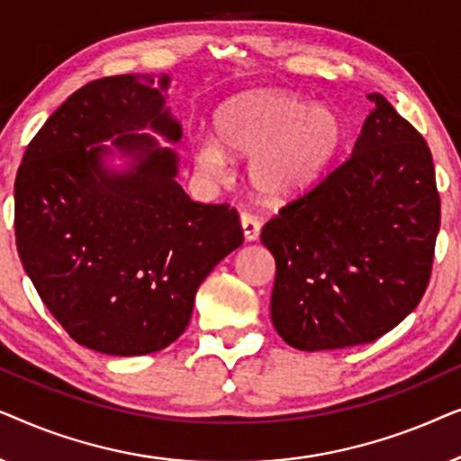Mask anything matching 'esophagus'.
<instances>
[{
	"instance_id": "34e87169",
	"label": "esophagus",
	"mask_w": 461,
	"mask_h": 461,
	"mask_svg": "<svg viewBox=\"0 0 461 461\" xmlns=\"http://www.w3.org/2000/svg\"><path fill=\"white\" fill-rule=\"evenodd\" d=\"M241 229L245 241H256V239L260 237V222H258V218L251 216V213H243L241 216Z\"/></svg>"
}]
</instances>
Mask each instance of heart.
<instances>
[{"instance_id": "obj_1", "label": "heart", "mask_w": 461, "mask_h": 461, "mask_svg": "<svg viewBox=\"0 0 461 461\" xmlns=\"http://www.w3.org/2000/svg\"><path fill=\"white\" fill-rule=\"evenodd\" d=\"M213 128L218 140L201 138L194 147L201 172L222 176L226 153L249 157V186L270 203H287L311 191L344 140L336 111L283 90L239 94L216 111Z\"/></svg>"}]
</instances>
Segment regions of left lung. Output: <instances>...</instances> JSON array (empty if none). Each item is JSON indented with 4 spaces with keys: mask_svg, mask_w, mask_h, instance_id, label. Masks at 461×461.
Listing matches in <instances>:
<instances>
[{
    "mask_svg": "<svg viewBox=\"0 0 461 461\" xmlns=\"http://www.w3.org/2000/svg\"><path fill=\"white\" fill-rule=\"evenodd\" d=\"M352 155L268 220L270 317L298 350L374 342L420 304L440 226L430 149L382 94Z\"/></svg>",
    "mask_w": 461,
    "mask_h": 461,
    "instance_id": "8db88e82",
    "label": "left lung"
}]
</instances>
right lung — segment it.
Listing matches in <instances>:
<instances>
[{
	"instance_id": "1",
	"label": "right lung",
	"mask_w": 461,
	"mask_h": 461,
	"mask_svg": "<svg viewBox=\"0 0 461 461\" xmlns=\"http://www.w3.org/2000/svg\"><path fill=\"white\" fill-rule=\"evenodd\" d=\"M169 84L117 75L84 86L37 131L16 174L24 273L68 336L103 355H150L178 339L201 283L243 243L237 212L191 201L176 182L178 153L148 134L180 142Z\"/></svg>"
}]
</instances>
